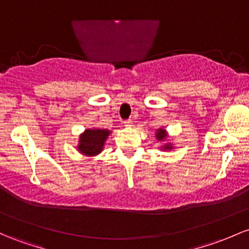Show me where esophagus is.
I'll use <instances>...</instances> for the list:
<instances>
[{
	"instance_id": "esophagus-1",
	"label": "esophagus",
	"mask_w": 249,
	"mask_h": 249,
	"mask_svg": "<svg viewBox=\"0 0 249 249\" xmlns=\"http://www.w3.org/2000/svg\"><path fill=\"white\" fill-rule=\"evenodd\" d=\"M132 124H133V122L131 119H127V120H125L124 122V125L126 127H130V126H132Z\"/></svg>"
}]
</instances>
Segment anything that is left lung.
Listing matches in <instances>:
<instances>
[{
	"instance_id": "1",
	"label": "left lung",
	"mask_w": 249,
	"mask_h": 249,
	"mask_svg": "<svg viewBox=\"0 0 249 249\" xmlns=\"http://www.w3.org/2000/svg\"><path fill=\"white\" fill-rule=\"evenodd\" d=\"M155 137L157 139L158 143L160 144V147L162 151H173L175 149V145L173 142L169 141V133L164 127H160V129H156L155 131Z\"/></svg>"
}]
</instances>
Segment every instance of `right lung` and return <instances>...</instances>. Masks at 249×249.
<instances>
[{
  "label": "right lung",
  "instance_id": "add662e5",
  "mask_svg": "<svg viewBox=\"0 0 249 249\" xmlns=\"http://www.w3.org/2000/svg\"><path fill=\"white\" fill-rule=\"evenodd\" d=\"M111 132L112 130L108 129H86L79 136L76 150L87 157H94L102 154Z\"/></svg>",
  "mask_w": 249,
  "mask_h": 249
}]
</instances>
